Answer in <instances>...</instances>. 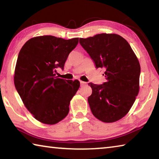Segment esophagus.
I'll use <instances>...</instances> for the list:
<instances>
[{
    "instance_id": "esophagus-1",
    "label": "esophagus",
    "mask_w": 159,
    "mask_h": 159,
    "mask_svg": "<svg viewBox=\"0 0 159 159\" xmlns=\"http://www.w3.org/2000/svg\"><path fill=\"white\" fill-rule=\"evenodd\" d=\"M80 86H84V85H87V83H85L84 81H82V80H80Z\"/></svg>"
}]
</instances>
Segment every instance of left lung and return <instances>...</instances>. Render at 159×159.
Here are the masks:
<instances>
[{
  "instance_id": "8db88e82",
  "label": "left lung",
  "mask_w": 159,
  "mask_h": 159,
  "mask_svg": "<svg viewBox=\"0 0 159 159\" xmlns=\"http://www.w3.org/2000/svg\"><path fill=\"white\" fill-rule=\"evenodd\" d=\"M96 68L104 69L106 82L88 83L92 95L88 98L98 119L113 123L128 114L139 90L140 65L128 41L116 34H100L79 40Z\"/></svg>"
}]
</instances>
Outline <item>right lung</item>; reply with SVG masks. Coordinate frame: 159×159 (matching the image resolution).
<instances>
[{
  "instance_id": "right-lung-1",
  "label": "right lung",
  "mask_w": 159,
  "mask_h": 159,
  "mask_svg": "<svg viewBox=\"0 0 159 159\" xmlns=\"http://www.w3.org/2000/svg\"><path fill=\"white\" fill-rule=\"evenodd\" d=\"M79 38L65 40L53 36L31 38L19 52L14 83L24 104L42 123L54 125L65 118L69 104L80 87L78 80L57 78Z\"/></svg>"
}]
</instances>
